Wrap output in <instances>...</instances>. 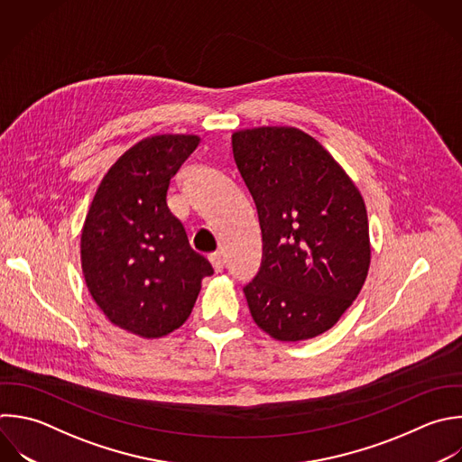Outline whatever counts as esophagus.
<instances>
[{
  "label": "esophagus",
  "mask_w": 462,
  "mask_h": 462,
  "mask_svg": "<svg viewBox=\"0 0 462 462\" xmlns=\"http://www.w3.org/2000/svg\"><path fill=\"white\" fill-rule=\"evenodd\" d=\"M209 262L213 263V267H215L217 273H220V271L224 269V265H226V258H224L222 253H213V254L209 256Z\"/></svg>",
  "instance_id": "obj_1"
}]
</instances>
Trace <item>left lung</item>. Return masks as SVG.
<instances>
[{
  "mask_svg": "<svg viewBox=\"0 0 462 462\" xmlns=\"http://www.w3.org/2000/svg\"><path fill=\"white\" fill-rule=\"evenodd\" d=\"M231 141L262 229L260 269L244 285L251 316L280 341L319 336L365 283V202L341 166L301 130L263 126Z\"/></svg>",
  "mask_w": 462,
  "mask_h": 462,
  "instance_id": "1",
  "label": "left lung"
}]
</instances>
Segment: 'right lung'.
I'll return each instance as SVG.
<instances>
[{"mask_svg":"<svg viewBox=\"0 0 462 462\" xmlns=\"http://www.w3.org/2000/svg\"><path fill=\"white\" fill-rule=\"evenodd\" d=\"M197 135H155L130 148L105 175L81 235L88 291L106 318L143 337L179 328L211 263L191 249L168 208L173 175Z\"/></svg>","mask_w":462,"mask_h":462,"instance_id":"1","label":"right lung"}]
</instances>
